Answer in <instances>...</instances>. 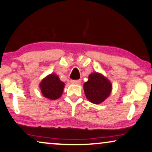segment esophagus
Segmentation results:
<instances>
[{
	"mask_svg": "<svg viewBox=\"0 0 152 152\" xmlns=\"http://www.w3.org/2000/svg\"><path fill=\"white\" fill-rule=\"evenodd\" d=\"M71 83L72 84H76V85H79L81 83V80H71Z\"/></svg>",
	"mask_w": 152,
	"mask_h": 152,
	"instance_id": "esophagus-1",
	"label": "esophagus"
}]
</instances>
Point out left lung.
<instances>
[{
  "mask_svg": "<svg viewBox=\"0 0 152 152\" xmlns=\"http://www.w3.org/2000/svg\"><path fill=\"white\" fill-rule=\"evenodd\" d=\"M86 97L90 102L99 104L110 95L112 85L108 78L98 72L91 73L83 84Z\"/></svg>",
  "mask_w": 152,
  "mask_h": 152,
  "instance_id": "8db88e82",
  "label": "left lung"
}]
</instances>
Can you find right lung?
<instances>
[{
	"label": "right lung",
	"mask_w": 152,
	"mask_h": 152,
	"mask_svg": "<svg viewBox=\"0 0 152 152\" xmlns=\"http://www.w3.org/2000/svg\"><path fill=\"white\" fill-rule=\"evenodd\" d=\"M39 88L44 97L55 100L62 95L64 83L61 81L57 74H50L41 80Z\"/></svg>",
	"instance_id": "obj_1"
}]
</instances>
